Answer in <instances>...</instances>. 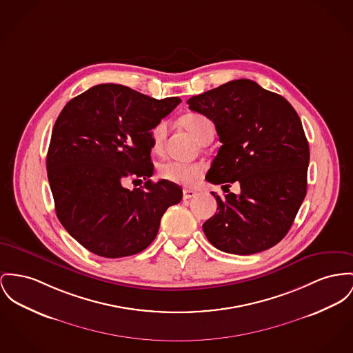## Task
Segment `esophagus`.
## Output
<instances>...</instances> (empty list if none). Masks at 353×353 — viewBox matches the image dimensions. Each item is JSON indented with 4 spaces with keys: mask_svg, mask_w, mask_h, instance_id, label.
I'll use <instances>...</instances> for the list:
<instances>
[{
    "mask_svg": "<svg viewBox=\"0 0 353 353\" xmlns=\"http://www.w3.org/2000/svg\"><path fill=\"white\" fill-rule=\"evenodd\" d=\"M196 191H194V190H190V188H185L183 190V199H190V198H194V196H196Z\"/></svg>",
    "mask_w": 353,
    "mask_h": 353,
    "instance_id": "34e87169",
    "label": "esophagus"
}]
</instances>
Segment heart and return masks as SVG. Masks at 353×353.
<instances>
[{"label": "heart", "mask_w": 353, "mask_h": 353, "mask_svg": "<svg viewBox=\"0 0 353 353\" xmlns=\"http://www.w3.org/2000/svg\"><path fill=\"white\" fill-rule=\"evenodd\" d=\"M181 123L201 143H203L214 135V124L212 120L202 114L188 112L181 118ZM167 131V120H161L152 127L150 137L154 152L161 154L163 151ZM206 167L202 163H185L178 161H168L159 167V175L167 182L182 186H192L203 176Z\"/></svg>", "instance_id": "b5f03b06"}]
</instances>
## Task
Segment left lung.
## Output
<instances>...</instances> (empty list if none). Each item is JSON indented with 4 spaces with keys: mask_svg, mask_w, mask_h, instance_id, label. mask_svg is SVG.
Listing matches in <instances>:
<instances>
[{
    "mask_svg": "<svg viewBox=\"0 0 353 353\" xmlns=\"http://www.w3.org/2000/svg\"><path fill=\"white\" fill-rule=\"evenodd\" d=\"M212 120L222 145L206 181L238 182L241 194L216 199L218 212L203 223L216 249L249 256L277 245L306 195L309 144L294 108L256 81L239 79L188 100Z\"/></svg>",
    "mask_w": 353,
    "mask_h": 353,
    "instance_id": "1",
    "label": "left lung"
}]
</instances>
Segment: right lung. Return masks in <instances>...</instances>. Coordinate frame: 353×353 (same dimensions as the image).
<instances>
[{
    "label": "right lung",
    "mask_w": 353,
    "mask_h": 353,
    "mask_svg": "<svg viewBox=\"0 0 353 353\" xmlns=\"http://www.w3.org/2000/svg\"><path fill=\"white\" fill-rule=\"evenodd\" d=\"M179 97L162 100L120 84H100L67 103L54 123L47 155L56 214L85 249L105 259L141 253L158 234L165 210L182 188L151 182L152 127ZM125 177H143L128 190Z\"/></svg>",
    "instance_id": "right-lung-1"
}]
</instances>
